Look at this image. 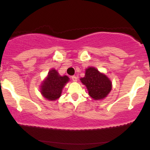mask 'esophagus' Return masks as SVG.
I'll return each instance as SVG.
<instances>
[{
  "mask_svg": "<svg viewBox=\"0 0 150 150\" xmlns=\"http://www.w3.org/2000/svg\"><path fill=\"white\" fill-rule=\"evenodd\" d=\"M72 80H73V82H77V77L75 76V75H73V76H72Z\"/></svg>",
  "mask_w": 150,
  "mask_h": 150,
  "instance_id": "obj_1",
  "label": "esophagus"
}]
</instances>
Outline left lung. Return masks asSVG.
<instances>
[{
    "instance_id": "1",
    "label": "left lung",
    "mask_w": 150,
    "mask_h": 150,
    "mask_svg": "<svg viewBox=\"0 0 150 150\" xmlns=\"http://www.w3.org/2000/svg\"><path fill=\"white\" fill-rule=\"evenodd\" d=\"M80 81L86 86L89 95L94 100H101L108 96L112 89V82L104 73L94 67L85 70V75Z\"/></svg>"
}]
</instances>
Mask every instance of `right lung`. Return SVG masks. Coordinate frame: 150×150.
Returning a JSON list of instances; mask_svg holds the SVG:
<instances>
[{
	"mask_svg": "<svg viewBox=\"0 0 150 150\" xmlns=\"http://www.w3.org/2000/svg\"><path fill=\"white\" fill-rule=\"evenodd\" d=\"M69 80L70 78L68 76H61L57 70L53 68L41 84V94L47 100H56L61 96L63 87Z\"/></svg>",
	"mask_w": 150,
	"mask_h": 150,
	"instance_id": "1",
	"label": "right lung"
}]
</instances>
